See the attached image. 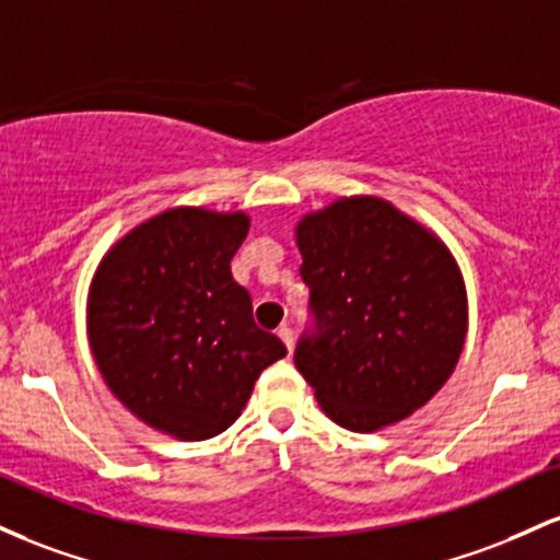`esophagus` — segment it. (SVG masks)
<instances>
[{
  "label": "esophagus",
  "mask_w": 560,
  "mask_h": 560,
  "mask_svg": "<svg viewBox=\"0 0 560 560\" xmlns=\"http://www.w3.org/2000/svg\"><path fill=\"white\" fill-rule=\"evenodd\" d=\"M278 336H280V341L288 347V351H293V330L288 328V325H280Z\"/></svg>",
  "instance_id": "esophagus-1"
}]
</instances>
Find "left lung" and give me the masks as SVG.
I'll return each mask as SVG.
<instances>
[{
	"instance_id": "1",
	"label": "left lung",
	"mask_w": 560,
	"mask_h": 560,
	"mask_svg": "<svg viewBox=\"0 0 560 560\" xmlns=\"http://www.w3.org/2000/svg\"><path fill=\"white\" fill-rule=\"evenodd\" d=\"M296 237L310 325L293 362L325 416L375 431L416 412L466 341V285L450 250L381 198L310 213Z\"/></svg>"
}]
</instances>
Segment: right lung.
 I'll return each mask as SVG.
<instances>
[{"mask_svg": "<svg viewBox=\"0 0 560 560\" xmlns=\"http://www.w3.org/2000/svg\"><path fill=\"white\" fill-rule=\"evenodd\" d=\"M246 213L163 211L116 243L92 280L90 343L110 392L185 442L235 423L285 343L254 323L230 261Z\"/></svg>", "mask_w": 560, "mask_h": 560, "instance_id": "add662e5", "label": "right lung"}]
</instances>
